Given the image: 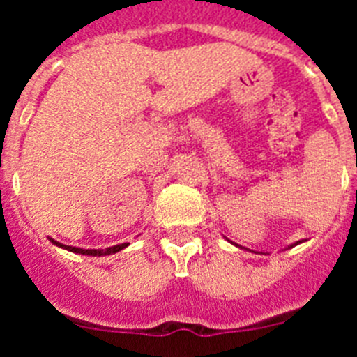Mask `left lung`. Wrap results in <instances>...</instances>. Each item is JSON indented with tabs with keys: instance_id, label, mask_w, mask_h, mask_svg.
<instances>
[{
	"instance_id": "8db88e82",
	"label": "left lung",
	"mask_w": 357,
	"mask_h": 357,
	"mask_svg": "<svg viewBox=\"0 0 357 357\" xmlns=\"http://www.w3.org/2000/svg\"><path fill=\"white\" fill-rule=\"evenodd\" d=\"M295 245H298V241H296V243H295ZM238 247H239V245H238Z\"/></svg>"
}]
</instances>
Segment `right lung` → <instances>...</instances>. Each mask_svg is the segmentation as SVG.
Masks as SVG:
<instances>
[{
    "label": "right lung",
    "instance_id": "right-lung-1",
    "mask_svg": "<svg viewBox=\"0 0 357 357\" xmlns=\"http://www.w3.org/2000/svg\"><path fill=\"white\" fill-rule=\"evenodd\" d=\"M52 243H55L56 247H62V248H66V250H69V252H75V254H84V255H110V254H116V252L123 250L125 247H128V243H121V245H116V247H109V248H105V250H100V248H98V250H85V248L68 247V245L56 243V241H53V239H52Z\"/></svg>",
    "mask_w": 357,
    "mask_h": 357
}]
</instances>
